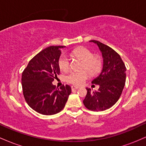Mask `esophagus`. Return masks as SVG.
Returning a JSON list of instances; mask_svg holds the SVG:
<instances>
[{
	"mask_svg": "<svg viewBox=\"0 0 146 146\" xmlns=\"http://www.w3.org/2000/svg\"><path fill=\"white\" fill-rule=\"evenodd\" d=\"M78 88H79L78 86H71V90H77V89H78Z\"/></svg>",
	"mask_w": 146,
	"mask_h": 146,
	"instance_id": "1",
	"label": "esophagus"
}]
</instances>
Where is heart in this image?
Here are the masks:
<instances>
[{
  "instance_id": "1",
  "label": "heart",
  "mask_w": 146,
  "mask_h": 146,
  "mask_svg": "<svg viewBox=\"0 0 146 146\" xmlns=\"http://www.w3.org/2000/svg\"><path fill=\"white\" fill-rule=\"evenodd\" d=\"M72 56L83 60L82 68H86L91 74H95L100 71L102 68V60L100 57L94 56L93 53L88 48L78 47L72 51ZM58 67L62 71H68L70 66V61L68 56L62 54L58 60ZM88 78V73L86 71H71L65 75L66 82L74 85H80Z\"/></svg>"
}]
</instances>
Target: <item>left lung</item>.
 Here are the masks:
<instances>
[{"label": "left lung", "mask_w": 146, "mask_h": 146, "mask_svg": "<svg viewBox=\"0 0 146 146\" xmlns=\"http://www.w3.org/2000/svg\"><path fill=\"white\" fill-rule=\"evenodd\" d=\"M98 46L103 58L102 72L92 83L98 84V91L86 88L83 103L92 111H104L111 108L121 96L125 82V68L121 57L115 50L97 40H90Z\"/></svg>", "instance_id": "obj_1"}]
</instances>
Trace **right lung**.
I'll return each mask as SVG.
<instances>
[{
    "label": "right lung",
    "instance_id": "right-lung-1",
    "mask_svg": "<svg viewBox=\"0 0 146 146\" xmlns=\"http://www.w3.org/2000/svg\"><path fill=\"white\" fill-rule=\"evenodd\" d=\"M51 46L38 53L29 61L22 73L23 95L27 104L44 115L58 113L64 108L71 88L68 85L56 88L52 82L60 74L58 60L61 48Z\"/></svg>",
    "mask_w": 146,
    "mask_h": 146
}]
</instances>
